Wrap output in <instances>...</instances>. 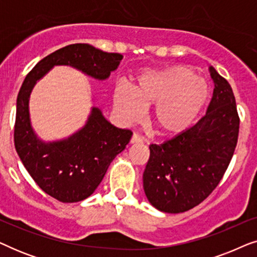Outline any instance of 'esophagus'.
<instances>
[{
	"instance_id": "esophagus-1",
	"label": "esophagus",
	"mask_w": 257,
	"mask_h": 257,
	"mask_svg": "<svg viewBox=\"0 0 257 257\" xmlns=\"http://www.w3.org/2000/svg\"><path fill=\"white\" fill-rule=\"evenodd\" d=\"M131 144H139V143H143V138L138 135H133L132 138H131V142H130Z\"/></svg>"
}]
</instances>
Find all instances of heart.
Wrapping results in <instances>:
<instances>
[{
    "mask_svg": "<svg viewBox=\"0 0 257 257\" xmlns=\"http://www.w3.org/2000/svg\"><path fill=\"white\" fill-rule=\"evenodd\" d=\"M210 97L209 86L193 70L171 66L143 73L135 86L119 83L112 93L121 122L138 120L143 106H152L150 122L163 136H177L195 124Z\"/></svg>",
    "mask_w": 257,
    "mask_h": 257,
    "instance_id": "1",
    "label": "heart"
}]
</instances>
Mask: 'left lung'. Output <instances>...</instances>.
I'll use <instances>...</instances> for the list:
<instances>
[{
  "label": "left lung",
  "instance_id": "obj_1",
  "mask_svg": "<svg viewBox=\"0 0 257 257\" xmlns=\"http://www.w3.org/2000/svg\"><path fill=\"white\" fill-rule=\"evenodd\" d=\"M213 97L206 115L187 131L150 145L143 174L151 205L164 213H184L201 203L226 172L237 144L238 118L233 90L213 66Z\"/></svg>",
  "mask_w": 257,
  "mask_h": 257
}]
</instances>
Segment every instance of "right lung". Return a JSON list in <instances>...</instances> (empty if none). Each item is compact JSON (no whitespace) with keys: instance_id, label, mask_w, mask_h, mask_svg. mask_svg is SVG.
<instances>
[{"instance_id":"add662e5","label":"right lung","mask_w":257,"mask_h":257,"mask_svg":"<svg viewBox=\"0 0 257 257\" xmlns=\"http://www.w3.org/2000/svg\"><path fill=\"white\" fill-rule=\"evenodd\" d=\"M121 59L120 54H108L90 44H70L38 62L21 86L14 132L16 152L34 181L58 201L78 202L89 198L112 160L125 150L132 132L115 127L99 107L92 106L82 128L68 138L44 142L31 125V91L54 66H71L94 79L105 80Z\"/></svg>"}]
</instances>
